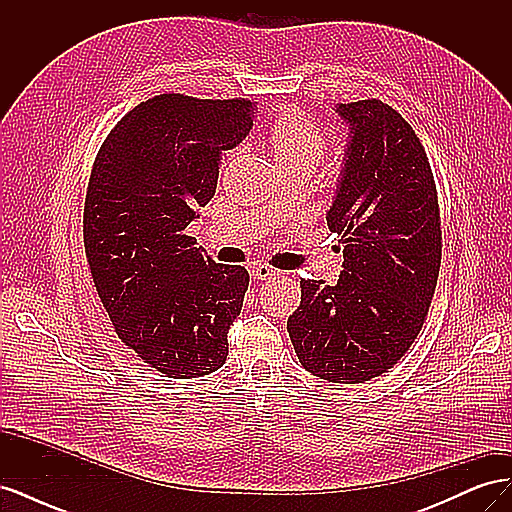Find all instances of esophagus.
Returning a JSON list of instances; mask_svg holds the SVG:
<instances>
[{
    "label": "esophagus",
    "instance_id": "1",
    "mask_svg": "<svg viewBox=\"0 0 512 512\" xmlns=\"http://www.w3.org/2000/svg\"><path fill=\"white\" fill-rule=\"evenodd\" d=\"M252 275L256 277V280H273V277L282 275V271H277V269H273L269 265H256L252 269Z\"/></svg>",
    "mask_w": 512,
    "mask_h": 512
}]
</instances>
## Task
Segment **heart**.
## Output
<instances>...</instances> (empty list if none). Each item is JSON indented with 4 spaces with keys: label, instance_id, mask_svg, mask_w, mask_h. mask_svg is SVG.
<instances>
[{
    "label": "heart",
    "instance_id": "1",
    "mask_svg": "<svg viewBox=\"0 0 512 512\" xmlns=\"http://www.w3.org/2000/svg\"><path fill=\"white\" fill-rule=\"evenodd\" d=\"M269 145L284 170H314L327 153V136L301 111H286L269 128Z\"/></svg>",
    "mask_w": 512,
    "mask_h": 512
}]
</instances>
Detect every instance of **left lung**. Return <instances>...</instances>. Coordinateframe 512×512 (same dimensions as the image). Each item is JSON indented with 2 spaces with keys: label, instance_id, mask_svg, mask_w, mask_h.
<instances>
[{
  "label": "left lung",
  "instance_id": "obj_1",
  "mask_svg": "<svg viewBox=\"0 0 512 512\" xmlns=\"http://www.w3.org/2000/svg\"><path fill=\"white\" fill-rule=\"evenodd\" d=\"M350 141L327 224L344 245L337 284L301 280L288 318L299 363L359 384L389 371L427 320L442 260L438 190L423 143L376 98L339 104Z\"/></svg>",
  "mask_w": 512,
  "mask_h": 512
}]
</instances>
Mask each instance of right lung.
<instances>
[{
	"mask_svg": "<svg viewBox=\"0 0 512 512\" xmlns=\"http://www.w3.org/2000/svg\"><path fill=\"white\" fill-rule=\"evenodd\" d=\"M254 111L245 98L153 96L117 121L91 168L83 239L98 297L121 342L168 378L207 376L226 361L250 273L200 254L185 228Z\"/></svg>",
	"mask_w": 512,
	"mask_h": 512,
	"instance_id": "add662e5",
	"label": "right lung"
}]
</instances>
